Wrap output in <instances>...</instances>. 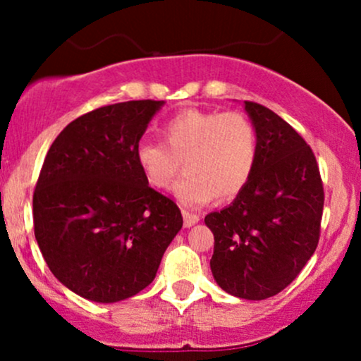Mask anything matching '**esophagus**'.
<instances>
[{
  "mask_svg": "<svg viewBox=\"0 0 361 361\" xmlns=\"http://www.w3.org/2000/svg\"><path fill=\"white\" fill-rule=\"evenodd\" d=\"M183 224H185V227H192V226H195V224H197L198 221H200V217H198L197 214H192V212H188V210H183Z\"/></svg>",
  "mask_w": 361,
  "mask_h": 361,
  "instance_id": "esophagus-1",
  "label": "esophagus"
}]
</instances>
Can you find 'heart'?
I'll return each instance as SVG.
<instances>
[{
	"mask_svg": "<svg viewBox=\"0 0 361 361\" xmlns=\"http://www.w3.org/2000/svg\"><path fill=\"white\" fill-rule=\"evenodd\" d=\"M166 144L140 140L135 163L149 186L164 190L181 168L175 186L181 204L200 207L215 197L226 202L250 183L259 154L256 126L241 111L186 109L163 126Z\"/></svg>",
	"mask_w": 361,
	"mask_h": 361,
	"instance_id": "heart-1",
	"label": "heart"
}]
</instances>
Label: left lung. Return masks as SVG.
I'll use <instances>...</instances> for the list:
<instances>
[{
	"instance_id": "1",
	"label": "left lung",
	"mask_w": 361,
	"mask_h": 361,
	"mask_svg": "<svg viewBox=\"0 0 361 361\" xmlns=\"http://www.w3.org/2000/svg\"><path fill=\"white\" fill-rule=\"evenodd\" d=\"M244 109L256 126L259 154L250 183L221 212L205 217L214 233L210 270L219 287L263 300L288 287L316 251L324 188L312 149L275 111Z\"/></svg>"
}]
</instances>
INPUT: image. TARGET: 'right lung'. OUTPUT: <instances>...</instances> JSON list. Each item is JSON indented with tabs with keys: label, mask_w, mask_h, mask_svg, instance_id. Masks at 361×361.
I'll return each mask as SVG.
<instances>
[{
	"label": "right lung",
	"mask_w": 361,
	"mask_h": 361,
	"mask_svg": "<svg viewBox=\"0 0 361 361\" xmlns=\"http://www.w3.org/2000/svg\"><path fill=\"white\" fill-rule=\"evenodd\" d=\"M164 102L100 106L73 120L45 156L34 231L52 275L78 295L110 304L154 280L183 226L171 198L151 188L135 147Z\"/></svg>",
	"instance_id": "add662e5"
}]
</instances>
